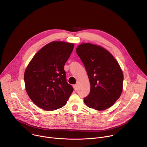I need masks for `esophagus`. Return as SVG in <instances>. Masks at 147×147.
Masks as SVG:
<instances>
[{"label":"esophagus","instance_id":"obj_1","mask_svg":"<svg viewBox=\"0 0 147 147\" xmlns=\"http://www.w3.org/2000/svg\"><path fill=\"white\" fill-rule=\"evenodd\" d=\"M73 88H74V90L75 91H76V90H77V84L74 85V86H73Z\"/></svg>","mask_w":147,"mask_h":147}]
</instances>
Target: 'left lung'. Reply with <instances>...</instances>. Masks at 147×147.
Instances as JSON below:
<instances>
[{"instance_id": "left-lung-1", "label": "left lung", "mask_w": 147, "mask_h": 147, "mask_svg": "<svg viewBox=\"0 0 147 147\" xmlns=\"http://www.w3.org/2000/svg\"><path fill=\"white\" fill-rule=\"evenodd\" d=\"M87 70L91 90L84 99L86 105L97 111L106 110L120 98L123 73L118 61L104 48L82 43L76 49Z\"/></svg>"}]
</instances>
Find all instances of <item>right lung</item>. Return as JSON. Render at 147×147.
<instances>
[{
  "label": "right lung",
  "instance_id": "obj_1",
  "mask_svg": "<svg viewBox=\"0 0 147 147\" xmlns=\"http://www.w3.org/2000/svg\"><path fill=\"white\" fill-rule=\"evenodd\" d=\"M74 45L63 41L51 42L37 52L26 67V92L39 108L51 111L66 104L73 88L66 82L64 66Z\"/></svg>",
  "mask_w": 147,
  "mask_h": 147
}]
</instances>
